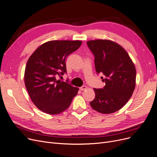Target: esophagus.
<instances>
[{
    "instance_id": "esophagus-1",
    "label": "esophagus",
    "mask_w": 157,
    "mask_h": 157,
    "mask_svg": "<svg viewBox=\"0 0 157 157\" xmlns=\"http://www.w3.org/2000/svg\"><path fill=\"white\" fill-rule=\"evenodd\" d=\"M87 88V87L86 86H82V87H80V90L81 91H84V90H86Z\"/></svg>"
}]
</instances>
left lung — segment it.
I'll use <instances>...</instances> for the list:
<instances>
[{"label":"left lung","instance_id":"8db88e82","mask_svg":"<svg viewBox=\"0 0 157 157\" xmlns=\"http://www.w3.org/2000/svg\"><path fill=\"white\" fill-rule=\"evenodd\" d=\"M87 44L95 57L96 72L105 85L102 89L94 88L95 98L91 108L104 114L121 109L126 104L135 87L136 69L127 52L109 40H92Z\"/></svg>","mask_w":157,"mask_h":157}]
</instances>
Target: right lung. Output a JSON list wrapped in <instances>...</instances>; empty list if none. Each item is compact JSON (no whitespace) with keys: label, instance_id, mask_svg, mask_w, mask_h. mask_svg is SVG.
I'll return each instance as SVG.
<instances>
[{"label":"right lung","instance_id":"add662e5","mask_svg":"<svg viewBox=\"0 0 157 157\" xmlns=\"http://www.w3.org/2000/svg\"><path fill=\"white\" fill-rule=\"evenodd\" d=\"M82 44L80 40H52L42 44L30 56L25 69L24 82L36 108L50 115L67 109L78 88L57 80L66 73V59Z\"/></svg>","mask_w":157,"mask_h":157}]
</instances>
